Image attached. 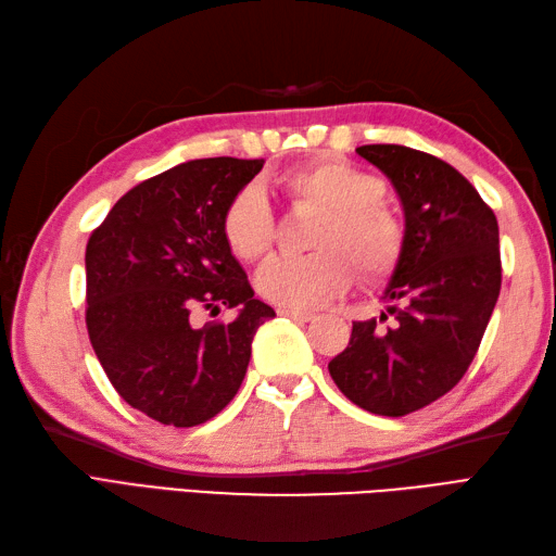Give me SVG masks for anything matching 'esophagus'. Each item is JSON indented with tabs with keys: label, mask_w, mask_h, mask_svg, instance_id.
<instances>
[{
	"label": "esophagus",
	"mask_w": 556,
	"mask_h": 556,
	"mask_svg": "<svg viewBox=\"0 0 556 556\" xmlns=\"http://www.w3.org/2000/svg\"><path fill=\"white\" fill-rule=\"evenodd\" d=\"M279 315H285V317H291V320H296V323H311L313 320V313H308V311H296V308H279L277 311Z\"/></svg>",
	"instance_id": "1"
}]
</instances>
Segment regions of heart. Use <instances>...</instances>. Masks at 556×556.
<instances>
[{
    "label": "heart",
    "mask_w": 556,
    "mask_h": 556,
    "mask_svg": "<svg viewBox=\"0 0 556 556\" xmlns=\"http://www.w3.org/2000/svg\"><path fill=\"white\" fill-rule=\"evenodd\" d=\"M277 188L296 207L320 210L311 255L269 257L257 269L260 296L281 308H320L346 291L351 260L363 277L380 279L394 269L404 229L384 205V181L339 157H320L285 172ZM222 236L241 260L263 255L275 239V219L263 191L241 188L222 215Z\"/></svg>",
    "instance_id": "heart-1"
}]
</instances>
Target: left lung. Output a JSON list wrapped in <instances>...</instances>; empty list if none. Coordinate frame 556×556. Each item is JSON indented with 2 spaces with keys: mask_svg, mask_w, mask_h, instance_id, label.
<instances>
[{
  "mask_svg": "<svg viewBox=\"0 0 556 556\" xmlns=\"http://www.w3.org/2000/svg\"><path fill=\"white\" fill-rule=\"evenodd\" d=\"M358 155L392 181L404 245L380 293V320L353 323L327 368L353 404L399 418L444 396L473 363L500 299V227L440 157L406 146H361Z\"/></svg>",
  "mask_w": 556,
  "mask_h": 556,
  "instance_id": "8db88e82",
  "label": "left lung"
}]
</instances>
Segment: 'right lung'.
I'll list each match as a JSON object with an SVG mask.
<instances>
[{
	"label": "right lung",
	"mask_w": 556,
	"mask_h": 556,
	"mask_svg": "<svg viewBox=\"0 0 556 556\" xmlns=\"http://www.w3.org/2000/svg\"><path fill=\"white\" fill-rule=\"evenodd\" d=\"M263 164H176L116 200L88 241L90 344L126 404L162 425L215 418L239 392L257 327L275 317L222 236L229 200ZM222 304L240 311L231 324L190 323Z\"/></svg>",
	"instance_id": "obj_1"
}]
</instances>
